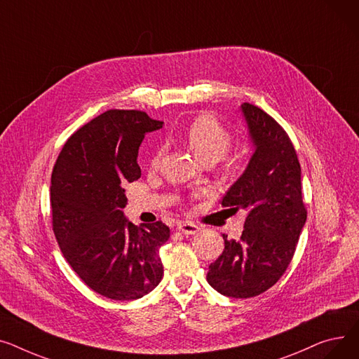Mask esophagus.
Returning <instances> with one entry per match:
<instances>
[{"label": "esophagus", "mask_w": 359, "mask_h": 359, "mask_svg": "<svg viewBox=\"0 0 359 359\" xmlns=\"http://www.w3.org/2000/svg\"><path fill=\"white\" fill-rule=\"evenodd\" d=\"M178 229L182 231L184 235H196L200 230V227L197 224H194L193 222H180Z\"/></svg>", "instance_id": "esophagus-1"}]
</instances>
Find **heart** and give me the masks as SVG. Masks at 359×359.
Instances as JSON below:
<instances>
[{
    "mask_svg": "<svg viewBox=\"0 0 359 359\" xmlns=\"http://www.w3.org/2000/svg\"><path fill=\"white\" fill-rule=\"evenodd\" d=\"M178 137L184 140L189 149L201 161L217 162L229 151L231 143V135L224 126L212 114L197 116L187 128L178 133ZM162 156V149L154 152L151 165L156 166Z\"/></svg>",
    "mask_w": 359,
    "mask_h": 359,
    "instance_id": "b5f03b06",
    "label": "heart"
}]
</instances>
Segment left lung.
I'll list each match as a JSON object with an SVG mask.
<instances>
[{"label":"left lung","instance_id":"obj_1","mask_svg":"<svg viewBox=\"0 0 359 359\" xmlns=\"http://www.w3.org/2000/svg\"><path fill=\"white\" fill-rule=\"evenodd\" d=\"M254 154L222 205L246 210L241 239L223 235L224 250L208 266L207 281L223 296L249 299L276 284L288 268L304 227L302 168L281 126L257 105L243 102Z\"/></svg>","mask_w":359,"mask_h":359}]
</instances>
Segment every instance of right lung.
I'll return each instance as SVG.
<instances>
[{"mask_svg":"<svg viewBox=\"0 0 359 359\" xmlns=\"http://www.w3.org/2000/svg\"><path fill=\"white\" fill-rule=\"evenodd\" d=\"M143 111L109 110L63 146L50 181L52 224L63 257L101 296L129 302L162 280L159 248L170 239L162 222L135 226L124 217L126 184L140 178L139 146L162 128Z\"/></svg>","mask_w":359,"mask_h":359,"instance_id":"obj_1","label":"right lung"}]
</instances>
